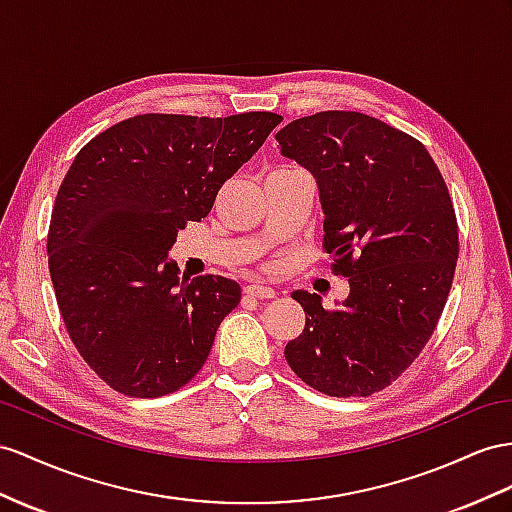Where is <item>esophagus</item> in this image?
<instances>
[{"label":"esophagus","instance_id":"1","mask_svg":"<svg viewBox=\"0 0 512 512\" xmlns=\"http://www.w3.org/2000/svg\"><path fill=\"white\" fill-rule=\"evenodd\" d=\"M244 294L251 296V298H274V296H277V292H274L272 287L261 285V283L246 285V287H244Z\"/></svg>","mask_w":512,"mask_h":512}]
</instances>
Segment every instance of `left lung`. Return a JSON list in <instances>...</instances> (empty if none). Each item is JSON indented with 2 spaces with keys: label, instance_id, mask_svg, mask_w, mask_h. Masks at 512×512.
Instances as JSON below:
<instances>
[{
  "label": "left lung",
  "instance_id": "left-lung-1",
  "mask_svg": "<svg viewBox=\"0 0 512 512\" xmlns=\"http://www.w3.org/2000/svg\"><path fill=\"white\" fill-rule=\"evenodd\" d=\"M277 140L316 177L322 246L350 283L335 309L292 294L307 322L285 359L326 396H372L417 359L448 300L458 259L448 186L422 142L361 112L303 116Z\"/></svg>",
  "mask_w": 512,
  "mask_h": 512
}]
</instances>
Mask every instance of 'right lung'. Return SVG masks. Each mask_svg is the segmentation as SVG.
<instances>
[{
	"label": "right lung",
	"mask_w": 512,
	"mask_h": 512,
	"mask_svg": "<svg viewBox=\"0 0 512 512\" xmlns=\"http://www.w3.org/2000/svg\"><path fill=\"white\" fill-rule=\"evenodd\" d=\"M281 121L138 114L75 155L51 212L49 274L71 342L112 389L160 398L203 368L242 290L214 274L181 279L168 251Z\"/></svg>",
	"instance_id": "obj_1"
}]
</instances>
